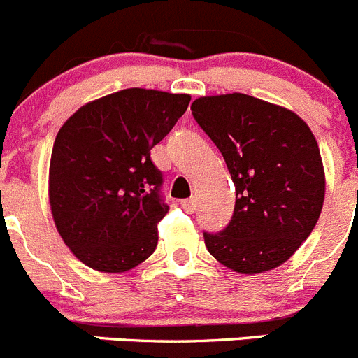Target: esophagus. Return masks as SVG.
Here are the masks:
<instances>
[{
  "mask_svg": "<svg viewBox=\"0 0 358 358\" xmlns=\"http://www.w3.org/2000/svg\"><path fill=\"white\" fill-rule=\"evenodd\" d=\"M181 206L186 213H193L196 208V202H195V199H186V201L181 202Z\"/></svg>",
  "mask_w": 358,
  "mask_h": 358,
  "instance_id": "34e87169",
  "label": "esophagus"
}]
</instances>
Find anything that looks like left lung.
Here are the masks:
<instances>
[{
  "label": "left lung",
  "instance_id": "8db88e82",
  "mask_svg": "<svg viewBox=\"0 0 358 358\" xmlns=\"http://www.w3.org/2000/svg\"><path fill=\"white\" fill-rule=\"evenodd\" d=\"M192 115L236 186L231 222L204 232L209 254L238 273L286 262L309 238L324 201L320 147L293 111L245 94L201 97Z\"/></svg>",
  "mask_w": 358,
  "mask_h": 358
}]
</instances>
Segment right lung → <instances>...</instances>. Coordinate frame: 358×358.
I'll use <instances>...</instances> for the list:
<instances>
[{
    "instance_id": "1",
    "label": "right lung",
    "mask_w": 358,
    "mask_h": 358,
    "mask_svg": "<svg viewBox=\"0 0 358 358\" xmlns=\"http://www.w3.org/2000/svg\"><path fill=\"white\" fill-rule=\"evenodd\" d=\"M192 97L127 88L81 106L58 131L49 202L58 232L87 266L119 273L145 261L169 213L150 159Z\"/></svg>"
}]
</instances>
